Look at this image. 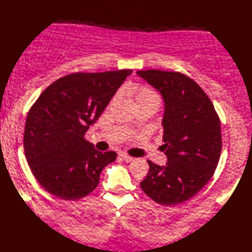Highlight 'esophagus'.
Masks as SVG:
<instances>
[{"mask_svg":"<svg viewBox=\"0 0 252 252\" xmlns=\"http://www.w3.org/2000/svg\"><path fill=\"white\" fill-rule=\"evenodd\" d=\"M120 158L123 159V160L126 161V163H130V161L133 160V158L131 157V156H128V155H126V154H120Z\"/></svg>","mask_w":252,"mask_h":252,"instance_id":"1","label":"esophagus"}]
</instances>
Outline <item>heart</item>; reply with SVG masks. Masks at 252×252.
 <instances>
[{
    "label": "heart",
    "mask_w": 252,
    "mask_h": 252,
    "mask_svg": "<svg viewBox=\"0 0 252 252\" xmlns=\"http://www.w3.org/2000/svg\"><path fill=\"white\" fill-rule=\"evenodd\" d=\"M128 91L131 93L133 100L137 107L143 106H155L157 108L159 106V95L156 93L152 88L146 87V86H129Z\"/></svg>",
    "instance_id": "obj_1"
}]
</instances>
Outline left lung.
<instances>
[{
  "label": "left lung",
  "mask_w": 252,
  "mask_h": 252,
  "mask_svg": "<svg viewBox=\"0 0 252 252\" xmlns=\"http://www.w3.org/2000/svg\"><path fill=\"white\" fill-rule=\"evenodd\" d=\"M137 74L163 95L161 148L167 156L165 166L148 160L150 168L141 187L159 205H179L195 195L218 167L221 121L208 95L183 73L148 69Z\"/></svg>",
  "instance_id": "obj_1"
}]
</instances>
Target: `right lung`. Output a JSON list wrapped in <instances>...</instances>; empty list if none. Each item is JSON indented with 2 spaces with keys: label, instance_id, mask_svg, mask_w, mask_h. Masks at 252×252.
Returning a JSON list of instances; mask_svg holds the SVG:
<instances>
[{
  "label": "right lung",
  "instance_id": "1",
  "mask_svg": "<svg viewBox=\"0 0 252 252\" xmlns=\"http://www.w3.org/2000/svg\"><path fill=\"white\" fill-rule=\"evenodd\" d=\"M131 69L72 73L52 82L29 110L24 154L30 170L47 192L79 200L96 189L100 173L115 160L85 138Z\"/></svg>",
  "mask_w": 252,
  "mask_h": 252
}]
</instances>
